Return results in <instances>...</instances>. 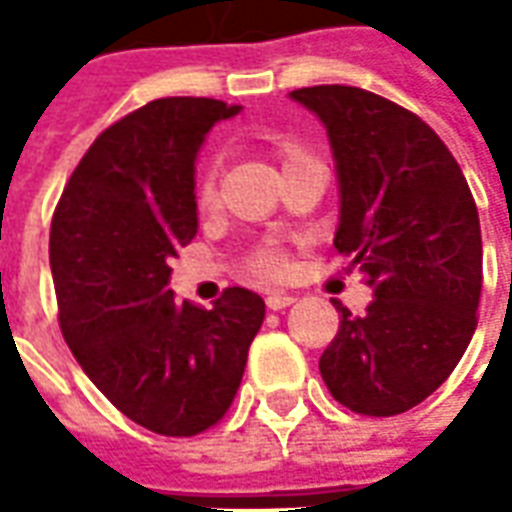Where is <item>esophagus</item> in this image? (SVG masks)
Returning <instances> with one entry per match:
<instances>
[{
    "label": "esophagus",
    "instance_id": "34e87169",
    "mask_svg": "<svg viewBox=\"0 0 512 512\" xmlns=\"http://www.w3.org/2000/svg\"><path fill=\"white\" fill-rule=\"evenodd\" d=\"M293 301H296V296H290V293H268L266 307L268 310H285Z\"/></svg>",
    "mask_w": 512,
    "mask_h": 512
}]
</instances>
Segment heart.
<instances>
[{
  "mask_svg": "<svg viewBox=\"0 0 512 512\" xmlns=\"http://www.w3.org/2000/svg\"><path fill=\"white\" fill-rule=\"evenodd\" d=\"M277 158L282 169L293 164V161H299V158L310 156L307 150L296 142H279L277 147ZM213 200H216V161H208L205 167L200 169V175H197V205L200 208H211ZM246 271L249 274H255L260 279H279L285 277V271H288V260L282 252L277 249H271V246H257L252 255L246 257Z\"/></svg>",
  "mask_w": 512,
  "mask_h": 512,
  "instance_id": "1",
  "label": "heart"
}]
</instances>
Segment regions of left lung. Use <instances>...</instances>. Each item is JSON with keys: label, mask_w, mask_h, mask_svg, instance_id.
Returning a JSON list of instances; mask_svg holds the SVG:
<instances>
[{"label": "left lung", "mask_w": 512, "mask_h": 512, "mask_svg": "<svg viewBox=\"0 0 512 512\" xmlns=\"http://www.w3.org/2000/svg\"><path fill=\"white\" fill-rule=\"evenodd\" d=\"M290 98L321 117L340 175L334 249L365 271V315L340 312L321 376L337 403L395 417L439 389L477 326L483 288L480 216L439 134L362 87L318 84Z\"/></svg>", "instance_id": "left-lung-1"}]
</instances>
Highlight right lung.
I'll list each match as a JSON object with an SVG mask.
<instances>
[{
    "label": "right lung",
    "mask_w": 512,
    "mask_h": 512,
    "mask_svg": "<svg viewBox=\"0 0 512 512\" xmlns=\"http://www.w3.org/2000/svg\"><path fill=\"white\" fill-rule=\"evenodd\" d=\"M238 106L158 98L98 134L51 219L60 329L109 403L161 436H197L233 406L263 299L227 288L178 304L169 257L197 235L194 158Z\"/></svg>",
    "instance_id": "right-lung-1"
}]
</instances>
